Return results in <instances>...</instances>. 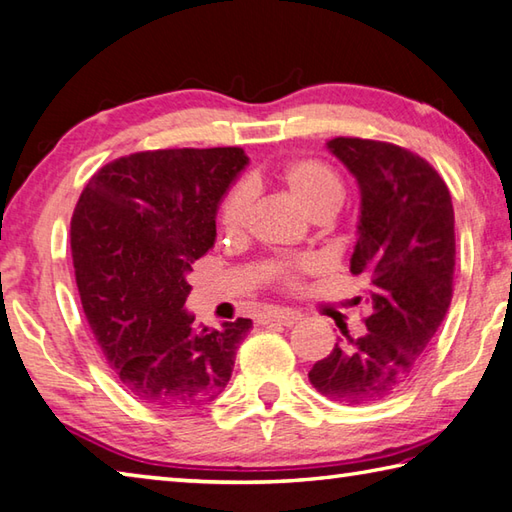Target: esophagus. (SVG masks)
<instances>
[{
	"label": "esophagus",
	"mask_w": 512,
	"mask_h": 512,
	"mask_svg": "<svg viewBox=\"0 0 512 512\" xmlns=\"http://www.w3.org/2000/svg\"><path fill=\"white\" fill-rule=\"evenodd\" d=\"M302 319V313L297 310H270V313H264L259 317L262 324H279V326H293Z\"/></svg>",
	"instance_id": "esophagus-1"
}]
</instances>
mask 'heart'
Listing matches in <instances>:
<instances>
[{
	"mask_svg": "<svg viewBox=\"0 0 512 512\" xmlns=\"http://www.w3.org/2000/svg\"><path fill=\"white\" fill-rule=\"evenodd\" d=\"M277 186L304 210L310 219L333 217L344 202V184L339 175L328 164L319 159H293L275 173ZM255 182H250V188ZM250 210V190L246 186H235L228 190L222 206H219L217 222L222 233L237 237L244 233ZM313 268V262H286V259H270L266 264V275L277 284L297 286L299 275Z\"/></svg>",
	"mask_w": 512,
	"mask_h": 512,
	"instance_id": "heart-1",
	"label": "heart"
}]
</instances>
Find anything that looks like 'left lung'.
Returning <instances> with one entry per match:
<instances>
[{
    "instance_id": "left-lung-1",
    "label": "left lung",
    "mask_w": 512,
    "mask_h": 512,
    "mask_svg": "<svg viewBox=\"0 0 512 512\" xmlns=\"http://www.w3.org/2000/svg\"><path fill=\"white\" fill-rule=\"evenodd\" d=\"M359 184L362 215L350 273L373 306L362 337L346 335L310 368L317 393L344 406L375 404L415 375L453 297L455 213L448 186L424 157L359 137L326 144Z\"/></svg>"
}]
</instances>
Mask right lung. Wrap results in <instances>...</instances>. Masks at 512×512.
Returning a JSON list of instances; mask_svg holds the SVG:
<instances>
[{
    "instance_id": "1",
    "label": "right lung",
    "mask_w": 512,
    "mask_h": 512,
    "mask_svg": "<svg viewBox=\"0 0 512 512\" xmlns=\"http://www.w3.org/2000/svg\"><path fill=\"white\" fill-rule=\"evenodd\" d=\"M248 157L242 148H168L119 157L88 179L70 219L75 279L90 330L137 402L195 408L233 375L239 317L197 328L188 273L215 244V215Z\"/></svg>"
}]
</instances>
